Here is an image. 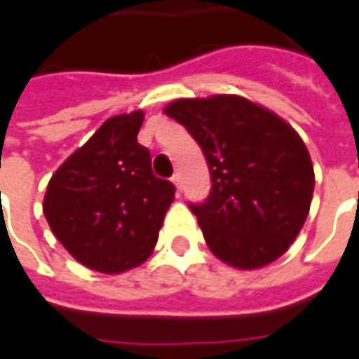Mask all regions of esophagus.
I'll return each instance as SVG.
<instances>
[{
  "label": "esophagus",
  "instance_id": "1",
  "mask_svg": "<svg viewBox=\"0 0 359 359\" xmlns=\"http://www.w3.org/2000/svg\"><path fill=\"white\" fill-rule=\"evenodd\" d=\"M172 182H173V186L177 187V189H182V173H173Z\"/></svg>",
  "mask_w": 359,
  "mask_h": 359
}]
</instances>
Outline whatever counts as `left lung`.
Wrapping results in <instances>:
<instances>
[{"label": "left lung", "instance_id": "1", "mask_svg": "<svg viewBox=\"0 0 359 359\" xmlns=\"http://www.w3.org/2000/svg\"><path fill=\"white\" fill-rule=\"evenodd\" d=\"M165 114L200 144L212 189L189 203L210 250L240 269L287 252L310 212L313 165L296 130L240 95L175 100Z\"/></svg>", "mask_w": 359, "mask_h": 359}]
</instances>
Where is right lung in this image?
Listing matches in <instances>:
<instances>
[{"instance_id":"1","label":"right lung","mask_w":359,"mask_h":359,"mask_svg":"<svg viewBox=\"0 0 359 359\" xmlns=\"http://www.w3.org/2000/svg\"><path fill=\"white\" fill-rule=\"evenodd\" d=\"M144 111L109 118L51 175L43 198L49 228L79 264L121 273L156 248L175 186L151 172L137 144Z\"/></svg>"}]
</instances>
